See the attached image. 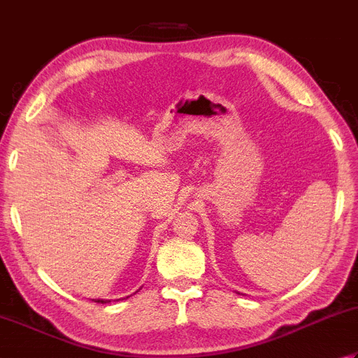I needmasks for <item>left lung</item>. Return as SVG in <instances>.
Returning a JSON list of instances; mask_svg holds the SVG:
<instances>
[{
	"mask_svg": "<svg viewBox=\"0 0 358 358\" xmlns=\"http://www.w3.org/2000/svg\"><path fill=\"white\" fill-rule=\"evenodd\" d=\"M237 293H239V292H237ZM239 295H241V293H239Z\"/></svg>",
	"mask_w": 358,
	"mask_h": 358,
	"instance_id": "8db88e82",
	"label": "left lung"
}]
</instances>
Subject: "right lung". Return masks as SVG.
<instances>
[{"label":"right lung","instance_id":"right-lung-1","mask_svg":"<svg viewBox=\"0 0 358 358\" xmlns=\"http://www.w3.org/2000/svg\"><path fill=\"white\" fill-rule=\"evenodd\" d=\"M139 290H141V289H139ZM139 290H136V292H139ZM135 292V293H136ZM135 293H133V295H135ZM129 298V296H127ZM125 299V298H124ZM91 301H96V303H102V304H105V303H111V301L110 299H91Z\"/></svg>","mask_w":358,"mask_h":358}]
</instances>
